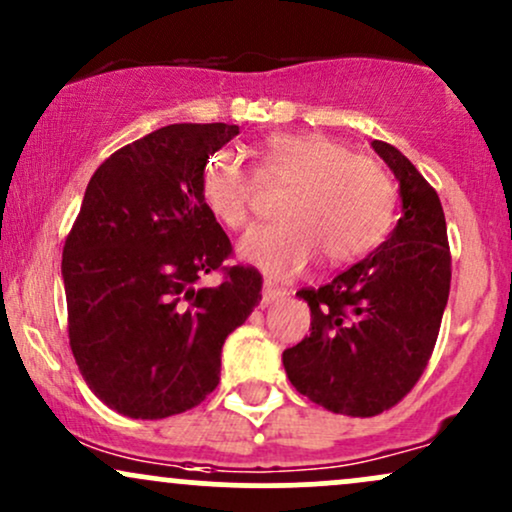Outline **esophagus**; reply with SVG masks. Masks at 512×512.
<instances>
[{
    "instance_id": "34e87169",
    "label": "esophagus",
    "mask_w": 512,
    "mask_h": 512,
    "mask_svg": "<svg viewBox=\"0 0 512 512\" xmlns=\"http://www.w3.org/2000/svg\"><path fill=\"white\" fill-rule=\"evenodd\" d=\"M284 296H286V289H279V286H274V284H264V289H262V305H269V303L279 301V298H284Z\"/></svg>"
}]
</instances>
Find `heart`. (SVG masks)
<instances>
[{"label":"heart","instance_id":"b5f03b06","mask_svg":"<svg viewBox=\"0 0 512 512\" xmlns=\"http://www.w3.org/2000/svg\"><path fill=\"white\" fill-rule=\"evenodd\" d=\"M257 175L289 182L276 207L284 219L240 243V255L272 276L298 274L315 252L327 267L354 262L378 248L395 221V182L383 163L327 134H274ZM199 192L204 207L233 231L255 219L257 178L236 151L219 149L207 158Z\"/></svg>","mask_w":512,"mask_h":512}]
</instances>
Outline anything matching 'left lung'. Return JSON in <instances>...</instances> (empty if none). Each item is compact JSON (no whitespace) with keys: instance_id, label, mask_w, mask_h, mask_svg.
Returning <instances> with one entry per match:
<instances>
[{"instance_id":"1","label":"left lung","mask_w":512,"mask_h":512,"mask_svg":"<svg viewBox=\"0 0 512 512\" xmlns=\"http://www.w3.org/2000/svg\"><path fill=\"white\" fill-rule=\"evenodd\" d=\"M373 149L399 180L402 216L366 260L296 293L310 305V337L281 356L310 402L363 419L402 402L424 375L452 276L438 192L395 146Z\"/></svg>"}]
</instances>
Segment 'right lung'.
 <instances>
[{
  "label": "right lung",
  "instance_id": "obj_1",
  "mask_svg": "<svg viewBox=\"0 0 512 512\" xmlns=\"http://www.w3.org/2000/svg\"><path fill=\"white\" fill-rule=\"evenodd\" d=\"M236 125H168L105 158L64 240L69 346L86 385L129 419H166L219 385L221 346L262 301L199 178ZM221 271L219 287H202Z\"/></svg>",
  "mask_w": 512,
  "mask_h": 512
}]
</instances>
